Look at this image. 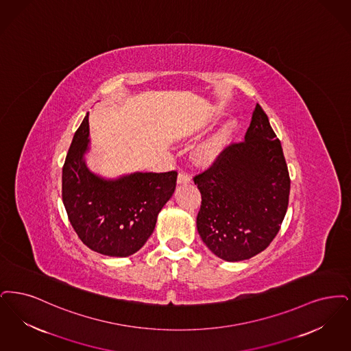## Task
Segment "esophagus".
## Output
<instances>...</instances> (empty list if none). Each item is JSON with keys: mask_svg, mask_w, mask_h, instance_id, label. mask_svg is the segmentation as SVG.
<instances>
[{"mask_svg": "<svg viewBox=\"0 0 351 351\" xmlns=\"http://www.w3.org/2000/svg\"><path fill=\"white\" fill-rule=\"evenodd\" d=\"M177 182L180 183V184H181V183H190L191 182V176L187 174V173H184V171H181V173L178 174Z\"/></svg>", "mask_w": 351, "mask_h": 351, "instance_id": "obj_1", "label": "esophagus"}]
</instances>
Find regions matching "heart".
Here are the masks:
<instances>
[{"instance_id": "b5f03b06", "label": "heart", "mask_w": 351, "mask_h": 351, "mask_svg": "<svg viewBox=\"0 0 351 351\" xmlns=\"http://www.w3.org/2000/svg\"><path fill=\"white\" fill-rule=\"evenodd\" d=\"M236 119L229 118L224 124L216 131L214 136L206 140L195 152V157L199 162L210 164L219 157V154L223 152L224 147L229 141V137L232 136L234 128H236Z\"/></svg>"}]
</instances>
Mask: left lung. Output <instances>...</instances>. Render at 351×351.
Segmentation results:
<instances>
[{
	"label": "left lung",
	"mask_w": 351,
	"mask_h": 351,
	"mask_svg": "<svg viewBox=\"0 0 351 351\" xmlns=\"http://www.w3.org/2000/svg\"><path fill=\"white\" fill-rule=\"evenodd\" d=\"M202 194L197 228L229 262L252 258L274 240L289 207L290 174L279 138L257 106L241 143H232L194 177Z\"/></svg>",
	"instance_id": "1"
}]
</instances>
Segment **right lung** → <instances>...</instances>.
Listing matches in <instances>:
<instances>
[{
	"mask_svg": "<svg viewBox=\"0 0 351 351\" xmlns=\"http://www.w3.org/2000/svg\"><path fill=\"white\" fill-rule=\"evenodd\" d=\"M89 141L88 112L62 167V203L77 236L89 249L128 257L152 234L158 213L176 190L177 171L101 178L84 160Z\"/></svg>",
	"mask_w": 351,
	"mask_h": 351,
	"instance_id": "right-lung-1",
	"label": "right lung"
}]
</instances>
